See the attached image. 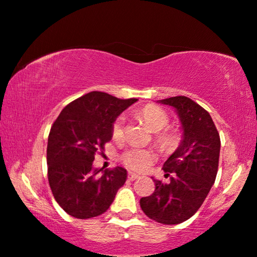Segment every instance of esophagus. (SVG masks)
Segmentation results:
<instances>
[{
	"label": "esophagus",
	"mask_w": 257,
	"mask_h": 257,
	"mask_svg": "<svg viewBox=\"0 0 257 257\" xmlns=\"http://www.w3.org/2000/svg\"><path fill=\"white\" fill-rule=\"evenodd\" d=\"M127 178L130 179V181H136V179L139 178V176L135 172H128L127 173Z\"/></svg>",
	"instance_id": "1"
}]
</instances>
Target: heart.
Segmentation results:
<instances>
[{
	"label": "heart",
	"instance_id": "obj_1",
	"mask_svg": "<svg viewBox=\"0 0 257 257\" xmlns=\"http://www.w3.org/2000/svg\"><path fill=\"white\" fill-rule=\"evenodd\" d=\"M141 115L143 116L146 124L152 131H161L168 125L169 115L164 109L156 105H146L141 109ZM124 121L125 118L122 115L118 116L112 125V137L113 139L121 138L124 135ZM178 141V133L176 131H165L158 136V143L163 148H171ZM121 162L128 169L136 171H143L151 164L155 159V155L151 151L145 149L131 148L120 156Z\"/></svg>",
	"mask_w": 257,
	"mask_h": 257
}]
</instances>
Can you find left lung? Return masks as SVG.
<instances>
[{"mask_svg": "<svg viewBox=\"0 0 257 257\" xmlns=\"http://www.w3.org/2000/svg\"><path fill=\"white\" fill-rule=\"evenodd\" d=\"M177 109L182 144L163 165L169 183L155 179V192L141 198L145 215L162 224H178L194 216L215 183L221 139L209 112L188 96L161 100Z\"/></svg>", "mask_w": 257, "mask_h": 257, "instance_id": "obj_1", "label": "left lung"}]
</instances>
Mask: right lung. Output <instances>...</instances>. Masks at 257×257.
I'll list each match as a JSON object with an SVG mask.
<instances>
[{"instance_id": "right-lung-1", "label": "right lung", "mask_w": 257, "mask_h": 257, "mask_svg": "<svg viewBox=\"0 0 257 257\" xmlns=\"http://www.w3.org/2000/svg\"><path fill=\"white\" fill-rule=\"evenodd\" d=\"M136 98L119 99L93 91L62 109L48 136V182L59 205L75 218L104 214L126 181V170L116 166L99 175L93 169L96 152L112 139V125Z\"/></svg>"}]
</instances>
